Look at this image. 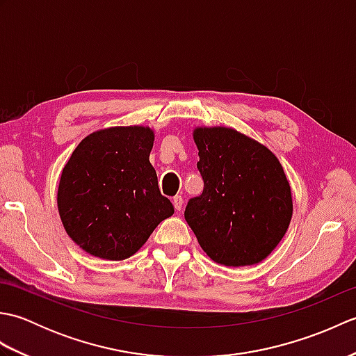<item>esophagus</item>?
I'll use <instances>...</instances> for the list:
<instances>
[{"mask_svg":"<svg viewBox=\"0 0 356 356\" xmlns=\"http://www.w3.org/2000/svg\"><path fill=\"white\" fill-rule=\"evenodd\" d=\"M172 205H174V208H176V211L182 209V207H184L182 195H174V197H172Z\"/></svg>","mask_w":356,"mask_h":356,"instance_id":"esophagus-1","label":"esophagus"}]
</instances>
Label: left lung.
Segmentation results:
<instances>
[{
    "mask_svg": "<svg viewBox=\"0 0 356 356\" xmlns=\"http://www.w3.org/2000/svg\"><path fill=\"white\" fill-rule=\"evenodd\" d=\"M193 136L203 193L188 202L185 220L216 263L234 268L260 263L292 218L282 163L270 149L232 128L199 127Z\"/></svg>",
    "mask_w": 356,
    "mask_h": 356,
    "instance_id": "left-lung-1",
    "label": "left lung"
}]
</instances>
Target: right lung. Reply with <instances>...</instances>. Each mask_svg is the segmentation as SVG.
I'll use <instances>...</instances> for the list:
<instances>
[{
    "mask_svg": "<svg viewBox=\"0 0 356 356\" xmlns=\"http://www.w3.org/2000/svg\"><path fill=\"white\" fill-rule=\"evenodd\" d=\"M148 127H111L82 139L65 163L58 209L70 238L105 260H125L174 214L149 163Z\"/></svg>",
    "mask_w": 356,
    "mask_h": 356,
    "instance_id": "add662e5",
    "label": "right lung"
}]
</instances>
